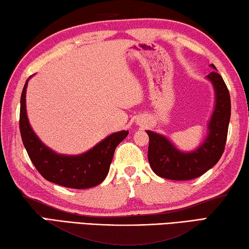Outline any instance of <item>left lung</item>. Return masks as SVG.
<instances>
[{"instance_id":"left-lung-1","label":"left lung","mask_w":249,"mask_h":249,"mask_svg":"<svg viewBox=\"0 0 249 249\" xmlns=\"http://www.w3.org/2000/svg\"><path fill=\"white\" fill-rule=\"evenodd\" d=\"M214 70L206 76L214 89V109L208 124L207 138L190 152L178 150L163 134L146 130L150 138L147 160L156 175L171 180H189L203 175L219 162L224 152L231 118V97L223 78Z\"/></svg>"}]
</instances>
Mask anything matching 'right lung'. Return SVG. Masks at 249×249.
<instances>
[{"label": "right lung", "instance_id": "right-lung-1", "mask_svg": "<svg viewBox=\"0 0 249 249\" xmlns=\"http://www.w3.org/2000/svg\"><path fill=\"white\" fill-rule=\"evenodd\" d=\"M32 77V76H30ZM20 96L19 129L24 146L37 171L48 181L74 189H86L103 182L110 167L117 145L124 140L129 131L115 132L97 143L85 153L78 155L59 154L43 144L30 125L26 111V89Z\"/></svg>", "mask_w": 249, "mask_h": 249}]
</instances>
